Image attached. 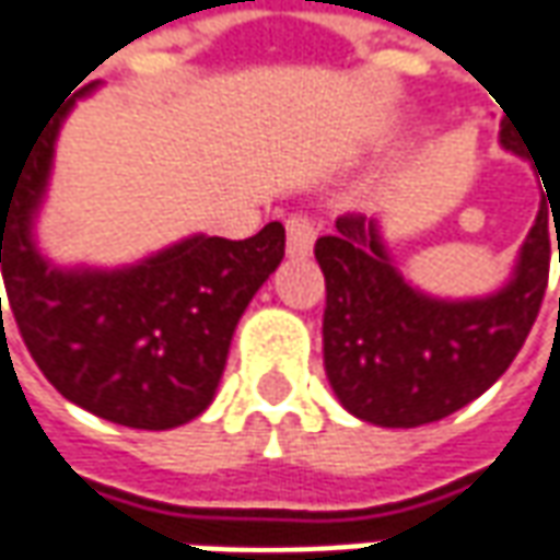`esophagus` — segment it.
<instances>
[{"label":"esophagus","instance_id":"esophagus-1","mask_svg":"<svg viewBox=\"0 0 560 560\" xmlns=\"http://www.w3.org/2000/svg\"><path fill=\"white\" fill-rule=\"evenodd\" d=\"M284 229H288V254L291 257H310L318 235L316 222L310 220L306 213H291L284 220Z\"/></svg>","mask_w":560,"mask_h":560}]
</instances>
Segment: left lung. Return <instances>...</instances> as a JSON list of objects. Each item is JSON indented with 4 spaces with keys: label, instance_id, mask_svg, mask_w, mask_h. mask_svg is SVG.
I'll return each mask as SVG.
<instances>
[{
    "label": "left lung",
    "instance_id": "left-lung-1",
    "mask_svg": "<svg viewBox=\"0 0 560 560\" xmlns=\"http://www.w3.org/2000/svg\"><path fill=\"white\" fill-rule=\"evenodd\" d=\"M502 145L527 154L509 126ZM335 225L316 242V260L325 272V375L347 412L381 428H421L505 375L546 298L549 207H539L509 284L474 300L415 291L387 257L375 220L347 213Z\"/></svg>",
    "mask_w": 560,
    "mask_h": 560
}]
</instances>
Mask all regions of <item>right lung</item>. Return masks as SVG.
<instances>
[{"mask_svg":"<svg viewBox=\"0 0 560 560\" xmlns=\"http://www.w3.org/2000/svg\"><path fill=\"white\" fill-rule=\"evenodd\" d=\"M95 83L77 92L86 95ZM77 98L51 114L0 183V266L9 310L58 394L105 421L170 431L217 394L250 298L284 257V225L254 238L195 235L126 269H58L33 244L55 139ZM2 322V298H0Z\"/></svg>","mask_w":560,"mask_h":560,"instance_id":"add662e5","label":"right lung"}]
</instances>
